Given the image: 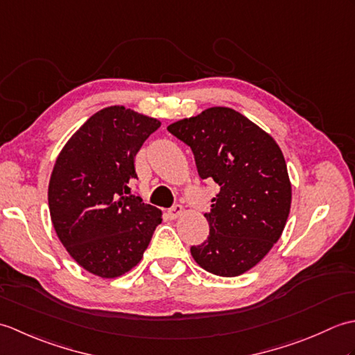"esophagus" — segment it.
<instances>
[{"label":"esophagus","instance_id":"1","mask_svg":"<svg viewBox=\"0 0 355 355\" xmlns=\"http://www.w3.org/2000/svg\"><path fill=\"white\" fill-rule=\"evenodd\" d=\"M183 212H184L183 206H182V205H175V206H172V207L168 210V215H169L171 220H177L178 216L183 215Z\"/></svg>","mask_w":355,"mask_h":355}]
</instances>
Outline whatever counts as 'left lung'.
<instances>
[{"label":"left lung","mask_w":355,"mask_h":355,"mask_svg":"<svg viewBox=\"0 0 355 355\" xmlns=\"http://www.w3.org/2000/svg\"><path fill=\"white\" fill-rule=\"evenodd\" d=\"M168 131L192 149L202 180L220 192L206 214L209 236L192 245L209 273L235 277L262 261L281 238L291 206V183L275 139L241 112L207 108Z\"/></svg>","instance_id":"1"}]
</instances>
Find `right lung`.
<instances>
[{"instance_id": "1", "label": "right lung", "mask_w": 355, "mask_h": 355, "mask_svg": "<svg viewBox=\"0 0 355 355\" xmlns=\"http://www.w3.org/2000/svg\"><path fill=\"white\" fill-rule=\"evenodd\" d=\"M130 108H103L65 143L49 183L53 227L82 268L99 277L125 275L141 261L162 210L131 195L134 157L160 128Z\"/></svg>"}]
</instances>
